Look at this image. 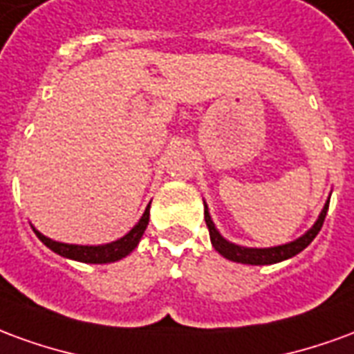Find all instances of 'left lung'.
I'll list each match as a JSON object with an SVG mask.
<instances>
[{
  "label": "left lung",
  "mask_w": 354,
  "mask_h": 354,
  "mask_svg": "<svg viewBox=\"0 0 354 354\" xmlns=\"http://www.w3.org/2000/svg\"><path fill=\"white\" fill-rule=\"evenodd\" d=\"M328 205H330V199L326 201L324 208L320 210L317 222L313 223V227L305 235H301L296 241L292 243H286V245L271 246V248H246V246H239L235 243H230L220 235V231L216 230L212 218L208 214V207L205 205V222H207L208 233H210V243L214 246L218 252L222 254L223 258H227L231 261H237V263H248V266H271V263H279V261H284L299 254L304 248L311 245V241L317 235H319L320 227L324 223V218H326Z\"/></svg>",
  "instance_id": "left-lung-1"
}]
</instances>
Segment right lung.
I'll list each match as a JSON object with an SVG mask.
<instances>
[{
    "mask_svg": "<svg viewBox=\"0 0 354 354\" xmlns=\"http://www.w3.org/2000/svg\"><path fill=\"white\" fill-rule=\"evenodd\" d=\"M147 222H149V205H147L146 212L142 214L140 222L132 227L124 237L117 239L113 243H108V245H98V246H83V245H68V243H58V241H53V239L45 237L39 231L34 227V233L37 235V239L41 241L43 245L50 248L53 252H57L58 256H64V258H70V260L83 261V263H111V261H117L129 256V254L138 246L140 239L144 235V231L147 227Z\"/></svg>",
    "mask_w": 354,
    "mask_h": 354,
    "instance_id": "right-lung-1",
    "label": "right lung"
}]
</instances>
